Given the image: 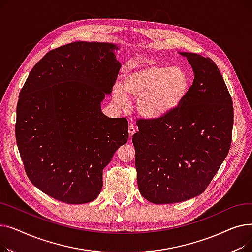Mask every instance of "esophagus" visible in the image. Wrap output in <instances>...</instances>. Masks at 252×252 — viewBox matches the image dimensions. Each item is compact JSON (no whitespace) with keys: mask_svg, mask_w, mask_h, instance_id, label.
<instances>
[{"mask_svg":"<svg viewBox=\"0 0 252 252\" xmlns=\"http://www.w3.org/2000/svg\"><path fill=\"white\" fill-rule=\"evenodd\" d=\"M136 130H137V128H136V126L134 125L130 124L128 126V136H129V138L133 137V135L136 133Z\"/></svg>","mask_w":252,"mask_h":252,"instance_id":"esophagus-1","label":"esophagus"}]
</instances>
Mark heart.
I'll return each instance as SVG.
<instances>
[{
    "label": "heart",
    "instance_id": "obj_1",
    "mask_svg": "<svg viewBox=\"0 0 252 252\" xmlns=\"http://www.w3.org/2000/svg\"><path fill=\"white\" fill-rule=\"evenodd\" d=\"M190 86L188 72L180 66L151 64L126 72L122 86L113 88V100L125 107L126 95L138 98L137 108L142 116L162 118L180 107Z\"/></svg>",
    "mask_w": 252,
    "mask_h": 252
}]
</instances>
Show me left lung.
I'll return each instance as SVG.
<instances>
[{"label":"left lung","mask_w":252,"mask_h":252,"mask_svg":"<svg viewBox=\"0 0 252 252\" xmlns=\"http://www.w3.org/2000/svg\"><path fill=\"white\" fill-rule=\"evenodd\" d=\"M181 54L194 71L186 98L165 117L139 119L131 139L139 191L155 204L203 193L232 142L233 101L217 64L195 53Z\"/></svg>","instance_id":"8db88e82"}]
</instances>
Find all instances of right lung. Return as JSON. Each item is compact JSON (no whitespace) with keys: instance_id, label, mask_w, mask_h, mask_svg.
I'll return each mask as SVG.
<instances>
[{"instance_id":"add662e5","label":"right lung","mask_w":252,"mask_h":252,"mask_svg":"<svg viewBox=\"0 0 252 252\" xmlns=\"http://www.w3.org/2000/svg\"><path fill=\"white\" fill-rule=\"evenodd\" d=\"M108 43L75 42L51 50L19 93L16 142L31 182L69 204L95 200L103 168L127 142L126 118L101 111L119 63Z\"/></svg>"}]
</instances>
